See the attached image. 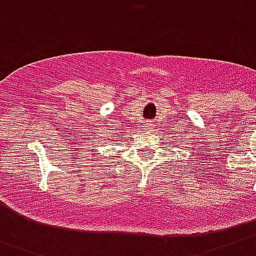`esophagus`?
<instances>
[{
  "label": "esophagus",
  "mask_w": 256,
  "mask_h": 256,
  "mask_svg": "<svg viewBox=\"0 0 256 256\" xmlns=\"http://www.w3.org/2000/svg\"><path fill=\"white\" fill-rule=\"evenodd\" d=\"M146 126V130H152V126H154V124H152V122H146V126Z\"/></svg>",
  "instance_id": "esophagus-1"
}]
</instances>
